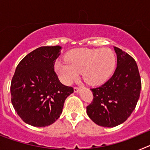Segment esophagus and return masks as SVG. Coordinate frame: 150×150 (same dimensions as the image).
<instances>
[{
	"label": "esophagus",
	"mask_w": 150,
	"mask_h": 150,
	"mask_svg": "<svg viewBox=\"0 0 150 150\" xmlns=\"http://www.w3.org/2000/svg\"><path fill=\"white\" fill-rule=\"evenodd\" d=\"M79 89H80V88H79V87H74V92H76V93L79 91Z\"/></svg>",
	"instance_id": "1"
}]
</instances>
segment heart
Masks as SVG:
<instances>
[{"instance_id": "b5f03b06", "label": "heart", "mask_w": 150, "mask_h": 150, "mask_svg": "<svg viewBox=\"0 0 150 150\" xmlns=\"http://www.w3.org/2000/svg\"><path fill=\"white\" fill-rule=\"evenodd\" d=\"M66 61H56L55 71L59 79L70 84L83 73L86 83L98 85L105 82L115 67L114 54L110 49H76L69 52Z\"/></svg>"}]
</instances>
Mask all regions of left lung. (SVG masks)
I'll return each mask as SVG.
<instances>
[{"label": "left lung", "mask_w": 150, "mask_h": 150, "mask_svg": "<svg viewBox=\"0 0 150 150\" xmlns=\"http://www.w3.org/2000/svg\"><path fill=\"white\" fill-rule=\"evenodd\" d=\"M117 66L112 77L95 88L93 100L86 107L87 115L100 126L112 127L122 124L137 105L141 89L138 67L131 55L114 46Z\"/></svg>", "instance_id": "8db88e82"}]
</instances>
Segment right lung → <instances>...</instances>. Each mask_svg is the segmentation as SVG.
Masks as SVG:
<instances>
[{
  "label": "right lung",
  "mask_w": 150,
  "mask_h": 150,
  "mask_svg": "<svg viewBox=\"0 0 150 150\" xmlns=\"http://www.w3.org/2000/svg\"><path fill=\"white\" fill-rule=\"evenodd\" d=\"M62 47L41 46L28 54L18 64L10 91L13 107L27 124L45 127L62 114L64 104L74 88L62 84L54 71Z\"/></svg>",
  "instance_id": "right-lung-1"
}]
</instances>
